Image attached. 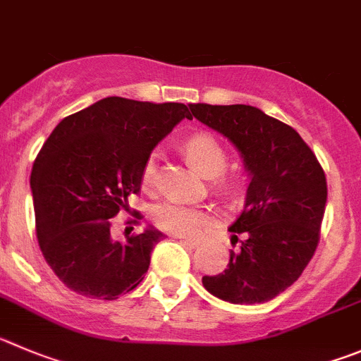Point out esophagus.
<instances>
[{
	"label": "esophagus",
	"instance_id": "1",
	"mask_svg": "<svg viewBox=\"0 0 361 361\" xmlns=\"http://www.w3.org/2000/svg\"><path fill=\"white\" fill-rule=\"evenodd\" d=\"M176 238H180L181 242H185V244L190 245V247H197V245L201 244L200 238H192V237H176Z\"/></svg>",
	"mask_w": 361,
	"mask_h": 361
}]
</instances>
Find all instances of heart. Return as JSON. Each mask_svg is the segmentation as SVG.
<instances>
[{"instance_id":"b5f03b06","label":"heart","mask_w":361,"mask_h":361,"mask_svg":"<svg viewBox=\"0 0 361 361\" xmlns=\"http://www.w3.org/2000/svg\"><path fill=\"white\" fill-rule=\"evenodd\" d=\"M185 153L197 171L207 178H217L224 173L228 165V154L215 137L208 133H197L185 142ZM157 178V154H151L144 165L142 180L146 187H153ZM154 226L174 235H196L210 224V214L207 210L185 204L160 203L153 208Z\"/></svg>"}]
</instances>
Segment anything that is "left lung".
<instances>
[{"mask_svg": "<svg viewBox=\"0 0 361 361\" xmlns=\"http://www.w3.org/2000/svg\"><path fill=\"white\" fill-rule=\"evenodd\" d=\"M192 116L224 135L249 176L244 210L228 230L240 251L203 287L233 305H260L287 290L312 260L321 238L328 185L301 135L249 104H190Z\"/></svg>", "mask_w": 361, "mask_h": 361, "instance_id": "left-lung-1", "label": "left lung"}]
</instances>
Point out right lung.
Listing matches in <instances>:
<instances>
[{"instance_id": "add662e5", "label": "right lung", "mask_w": 361, "mask_h": 361, "mask_svg": "<svg viewBox=\"0 0 361 361\" xmlns=\"http://www.w3.org/2000/svg\"><path fill=\"white\" fill-rule=\"evenodd\" d=\"M185 117L183 103L112 96L67 116L44 142L30 176L37 240L67 288L114 301L142 281L165 235L147 226L114 240L110 219L128 210L151 151Z\"/></svg>"}]
</instances>
